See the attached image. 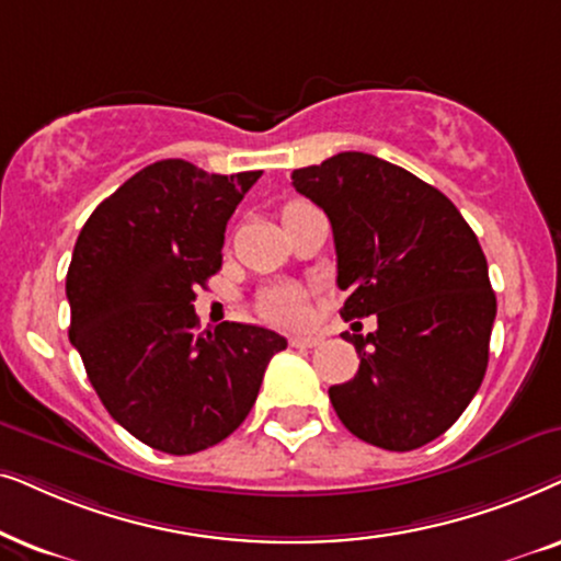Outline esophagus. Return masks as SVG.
Wrapping results in <instances>:
<instances>
[{"label": "esophagus", "instance_id": "obj_1", "mask_svg": "<svg viewBox=\"0 0 561 561\" xmlns=\"http://www.w3.org/2000/svg\"><path fill=\"white\" fill-rule=\"evenodd\" d=\"M289 343H293L295 348H316L323 343V339H320V335H293Z\"/></svg>", "mask_w": 561, "mask_h": 561}]
</instances>
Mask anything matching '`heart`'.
<instances>
[{
  "mask_svg": "<svg viewBox=\"0 0 561 561\" xmlns=\"http://www.w3.org/2000/svg\"><path fill=\"white\" fill-rule=\"evenodd\" d=\"M300 205L302 203H289L285 210H282V218H285V213L295 210V207H300ZM259 312L266 320H272V323H282V325L300 323L302 316H305L302 295L297 293L295 287L272 285V287L261 289V295H259Z\"/></svg>",
  "mask_w": 561,
  "mask_h": 561,
  "instance_id": "heart-1",
  "label": "heart"
}]
</instances>
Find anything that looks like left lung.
Returning a JSON list of instances; mask_svg holds the SVG:
<instances>
[{"label": "left lung", "mask_w": 561, "mask_h": 561, "mask_svg": "<svg viewBox=\"0 0 561 561\" xmlns=\"http://www.w3.org/2000/svg\"><path fill=\"white\" fill-rule=\"evenodd\" d=\"M328 215L343 320L377 316L354 379L333 385L341 423L371 446L413 451L449 431L480 390L495 293L474 230L446 194L371 153L343 151L293 171Z\"/></svg>", "instance_id": "left-lung-1"}]
</instances>
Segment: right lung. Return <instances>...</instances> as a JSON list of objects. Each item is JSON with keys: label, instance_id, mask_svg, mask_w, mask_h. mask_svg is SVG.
Here are the masks:
<instances>
[{"label": "right lung", "instance_id": "right-lung-1", "mask_svg": "<svg viewBox=\"0 0 561 561\" xmlns=\"http://www.w3.org/2000/svg\"><path fill=\"white\" fill-rule=\"evenodd\" d=\"M259 176L156 161L96 205L73 245L69 339L107 413L156 451L184 457L228 438L251 413L268 358L287 348L259 325L197 331L192 305Z\"/></svg>", "mask_w": 561, "mask_h": 561}]
</instances>
